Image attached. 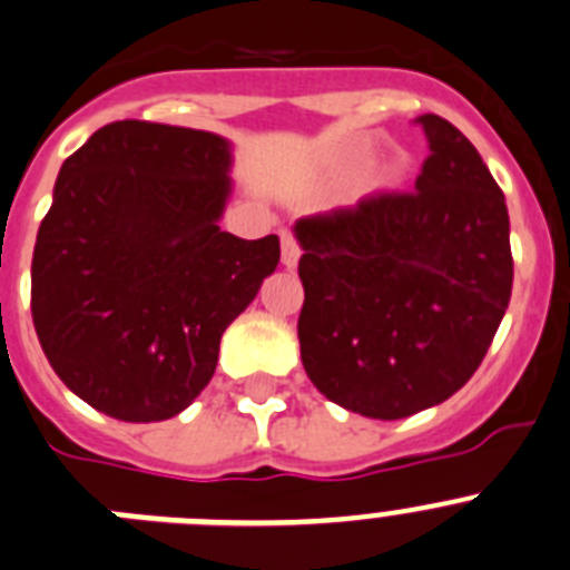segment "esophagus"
I'll list each match as a JSON object with an SVG mask.
<instances>
[{
	"mask_svg": "<svg viewBox=\"0 0 570 570\" xmlns=\"http://www.w3.org/2000/svg\"><path fill=\"white\" fill-rule=\"evenodd\" d=\"M279 240H282V263L288 265V268H294V265L299 263V254H302V248H299V243H296L294 232L282 229Z\"/></svg>",
	"mask_w": 570,
	"mask_h": 570,
	"instance_id": "34e87169",
	"label": "esophagus"
}]
</instances>
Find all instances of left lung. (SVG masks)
<instances>
[{
  "instance_id": "obj_1",
  "label": "left lung",
  "mask_w": 570,
  "mask_h": 570,
  "mask_svg": "<svg viewBox=\"0 0 570 570\" xmlns=\"http://www.w3.org/2000/svg\"><path fill=\"white\" fill-rule=\"evenodd\" d=\"M428 159L411 193L296 220L302 363L341 409L403 420L473 377L512 296L501 187L459 128L414 119Z\"/></svg>"
}]
</instances>
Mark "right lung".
Here are the masks:
<instances>
[{
	"instance_id": "1",
	"label": "right lung",
	"mask_w": 570,
	"mask_h": 570,
	"mask_svg": "<svg viewBox=\"0 0 570 570\" xmlns=\"http://www.w3.org/2000/svg\"><path fill=\"white\" fill-rule=\"evenodd\" d=\"M229 142L119 119L56 181L30 307L56 375L122 422L170 420L207 386L224 330L279 263V237L220 232Z\"/></svg>"
}]
</instances>
